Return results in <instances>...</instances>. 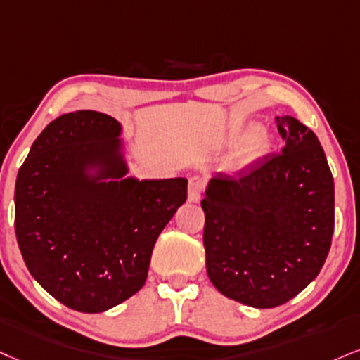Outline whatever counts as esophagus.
I'll return each mask as SVG.
<instances>
[{"mask_svg":"<svg viewBox=\"0 0 360 360\" xmlns=\"http://www.w3.org/2000/svg\"><path fill=\"white\" fill-rule=\"evenodd\" d=\"M203 192V180L200 176H192L188 180V200L190 202H198L202 198Z\"/></svg>","mask_w":360,"mask_h":360,"instance_id":"obj_1","label":"esophagus"}]
</instances>
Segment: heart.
<instances>
[{
    "instance_id": "obj_1",
    "label": "heart",
    "mask_w": 360,
    "mask_h": 360,
    "mask_svg": "<svg viewBox=\"0 0 360 360\" xmlns=\"http://www.w3.org/2000/svg\"><path fill=\"white\" fill-rule=\"evenodd\" d=\"M269 148V135L264 128H252L240 140L233 155L235 167H245L255 162Z\"/></svg>"
}]
</instances>
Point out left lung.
I'll return each instance as SVG.
<instances>
[{
  "instance_id": "8db88e82",
  "label": "left lung",
  "mask_w": 360,
  "mask_h": 360,
  "mask_svg": "<svg viewBox=\"0 0 360 360\" xmlns=\"http://www.w3.org/2000/svg\"><path fill=\"white\" fill-rule=\"evenodd\" d=\"M285 146L250 170L217 173L202 200L207 274L229 299L272 309L321 272L334 233V179L316 133L277 117Z\"/></svg>"
}]
</instances>
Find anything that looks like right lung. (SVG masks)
Returning <instances> with one entry per match:
<instances>
[{
  "instance_id": "obj_1",
  "label": "right lung",
  "mask_w": 360,
  "mask_h": 360,
  "mask_svg": "<svg viewBox=\"0 0 360 360\" xmlns=\"http://www.w3.org/2000/svg\"><path fill=\"white\" fill-rule=\"evenodd\" d=\"M120 123L79 110L39 133L18 172L15 232L30 274L66 307L98 314L143 287L160 232L187 200V179H122Z\"/></svg>"
}]
</instances>
